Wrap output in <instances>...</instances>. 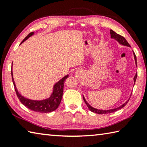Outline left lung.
<instances>
[{"instance_id":"obj_1","label":"left lung","mask_w":147,"mask_h":147,"mask_svg":"<svg viewBox=\"0 0 147 147\" xmlns=\"http://www.w3.org/2000/svg\"><path fill=\"white\" fill-rule=\"evenodd\" d=\"M110 34H111V38L112 39H114L115 40H116L117 42H119V43L122 45H124V46H126V47H130V45L127 42V41L126 40V39L123 37L121 35H119L118 34H117L116 32H114L112 30H110ZM134 59H135V61H136V66H137V59H136V56L135 53H134ZM137 76H138V73L136 74L135 76H134V84H135V82L136 81V78H137ZM83 98H84V100L87 106L88 107V108L89 109V110L92 112H94V113H98V114H106V113H113V112H115V111L119 110V109H120L121 108H123V107H124L126 106V104L128 103V102L129 100H128L126 102H124L123 104H122L121 106H120L118 108H113V109H108V110H103V109H96L94 108H93L91 106L89 105V104L88 103V102L86 101V100L84 98V96H83ZM130 99V98H129Z\"/></svg>"}]
</instances>
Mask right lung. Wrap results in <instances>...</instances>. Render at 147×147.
Segmentation results:
<instances>
[{"instance_id":"add662e5","label":"right lung","mask_w":147,"mask_h":147,"mask_svg":"<svg viewBox=\"0 0 147 147\" xmlns=\"http://www.w3.org/2000/svg\"><path fill=\"white\" fill-rule=\"evenodd\" d=\"M34 32L30 33L25 38H24L23 41L21 42L22 44L24 41H26L28 38L31 37L32 35H34ZM11 76H12V81H13V86L15 90H16L17 96L21 102L23 104L24 106L27 107L28 109H31L32 111H36V112L39 113H49L52 112L58 108L59 104L61 102L62 96H63V86L65 80L68 78L69 75L65 76L63 78H62L60 80H59L58 82L55 84V85L53 87V92L49 98L45 99L42 100H30V99L24 98L23 96H22L20 94L16 88V84L13 78V73H12V67H11Z\"/></svg>"}]
</instances>
